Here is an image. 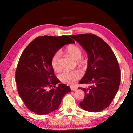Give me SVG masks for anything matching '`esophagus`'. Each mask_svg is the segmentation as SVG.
Here are the masks:
<instances>
[{
  "label": "esophagus",
  "instance_id": "34e87169",
  "mask_svg": "<svg viewBox=\"0 0 133 133\" xmlns=\"http://www.w3.org/2000/svg\"><path fill=\"white\" fill-rule=\"evenodd\" d=\"M70 89L72 91H75L77 89V88L76 87H74V86H70Z\"/></svg>",
  "mask_w": 133,
  "mask_h": 133
}]
</instances>
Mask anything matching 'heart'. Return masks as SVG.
I'll return each instance as SVG.
<instances>
[{
  "instance_id": "1",
  "label": "heart",
  "mask_w": 133,
  "mask_h": 133,
  "mask_svg": "<svg viewBox=\"0 0 133 133\" xmlns=\"http://www.w3.org/2000/svg\"><path fill=\"white\" fill-rule=\"evenodd\" d=\"M66 52L75 60L80 59L82 56V51L79 47L76 45H70L66 49ZM60 51L54 54L51 59V64L52 68L57 71L60 69ZM83 73L79 70L73 71L65 70L58 75L60 80L62 82L69 84H73L76 81L82 77Z\"/></svg>"
}]
</instances>
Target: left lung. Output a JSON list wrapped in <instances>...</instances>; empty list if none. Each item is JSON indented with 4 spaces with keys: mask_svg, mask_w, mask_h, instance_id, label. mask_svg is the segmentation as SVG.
Segmentation results:
<instances>
[{
    "mask_svg": "<svg viewBox=\"0 0 133 133\" xmlns=\"http://www.w3.org/2000/svg\"><path fill=\"white\" fill-rule=\"evenodd\" d=\"M84 49L88 63L80 87L85 93L79 103L82 109L93 112H100L111 104L120 83V69L115 55L110 47L100 37L93 34L70 36Z\"/></svg>",
    "mask_w": 133,
    "mask_h": 133,
    "instance_id": "8db88e82",
    "label": "left lung"
}]
</instances>
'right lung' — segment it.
<instances>
[{
    "mask_svg": "<svg viewBox=\"0 0 133 133\" xmlns=\"http://www.w3.org/2000/svg\"><path fill=\"white\" fill-rule=\"evenodd\" d=\"M75 43L68 36H39L22 53L16 71V82L18 93L31 111L44 115L55 111L65 94L71 91L69 86L60 84L51 59L64 45ZM52 85L54 88L49 89Z\"/></svg>",
    "mask_w": 133,
    "mask_h": 133,
    "instance_id": "right-lung-1",
    "label": "right lung"
}]
</instances>
